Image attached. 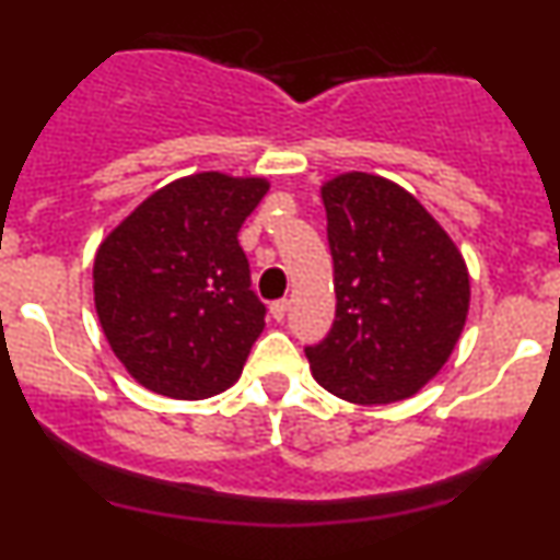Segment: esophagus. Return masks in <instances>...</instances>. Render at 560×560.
I'll list each match as a JSON object with an SVG mask.
<instances>
[{
  "instance_id": "34e87169",
  "label": "esophagus",
  "mask_w": 560,
  "mask_h": 560,
  "mask_svg": "<svg viewBox=\"0 0 560 560\" xmlns=\"http://www.w3.org/2000/svg\"><path fill=\"white\" fill-rule=\"evenodd\" d=\"M287 310H289V300H276V302H271V315H273V320H284Z\"/></svg>"
}]
</instances>
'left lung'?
Here are the masks:
<instances>
[{"mask_svg": "<svg viewBox=\"0 0 560 560\" xmlns=\"http://www.w3.org/2000/svg\"><path fill=\"white\" fill-rule=\"evenodd\" d=\"M336 318L305 347L313 378L352 404L409 399L446 365L469 310L454 240L415 195L365 172L320 187Z\"/></svg>", "mask_w": 560, "mask_h": 560, "instance_id": "1", "label": "left lung"}]
</instances>
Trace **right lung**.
Wrapping results in <instances>:
<instances>
[{"mask_svg": "<svg viewBox=\"0 0 560 560\" xmlns=\"http://www.w3.org/2000/svg\"><path fill=\"white\" fill-rule=\"evenodd\" d=\"M268 182L200 172L145 198L101 242L93 300L106 341L140 386L198 401L240 378L266 326L240 229Z\"/></svg>", "mask_w": 560, "mask_h": 560, "instance_id": "1", "label": "right lung"}]
</instances>
